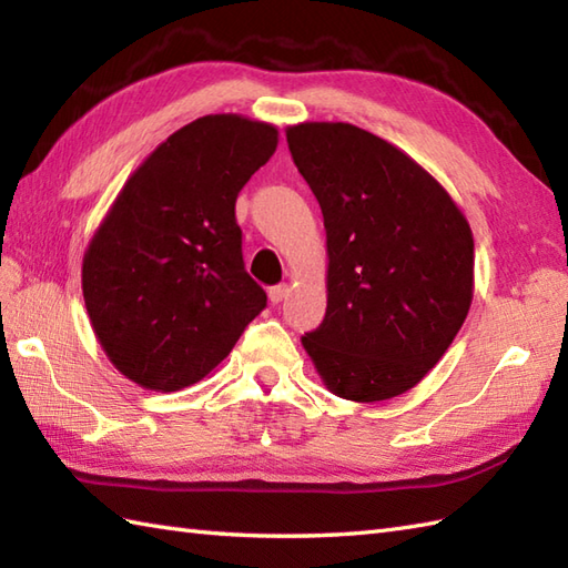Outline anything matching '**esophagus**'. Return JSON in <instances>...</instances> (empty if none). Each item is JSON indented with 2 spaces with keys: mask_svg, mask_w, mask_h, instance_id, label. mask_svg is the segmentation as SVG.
<instances>
[{
  "mask_svg": "<svg viewBox=\"0 0 568 568\" xmlns=\"http://www.w3.org/2000/svg\"><path fill=\"white\" fill-rule=\"evenodd\" d=\"M290 295V285H273L271 290H268V300L273 302V305H281V302L285 300Z\"/></svg>",
  "mask_w": 568,
  "mask_h": 568,
  "instance_id": "esophagus-1",
  "label": "esophagus"
}]
</instances>
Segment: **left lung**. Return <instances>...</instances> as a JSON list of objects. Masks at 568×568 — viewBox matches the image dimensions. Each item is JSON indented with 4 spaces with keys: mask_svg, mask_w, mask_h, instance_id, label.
<instances>
[{
    "mask_svg": "<svg viewBox=\"0 0 568 568\" xmlns=\"http://www.w3.org/2000/svg\"><path fill=\"white\" fill-rule=\"evenodd\" d=\"M326 230V314L302 346L326 389L385 402L416 387L463 328L474 240L424 166L351 123L285 130Z\"/></svg>",
    "mask_w": 568,
    "mask_h": 568,
    "instance_id": "obj_1",
    "label": "left lung"
}]
</instances>
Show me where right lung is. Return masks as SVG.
<instances>
[{"label":"right lung","instance_id":"right-lung-1","mask_svg":"<svg viewBox=\"0 0 568 568\" xmlns=\"http://www.w3.org/2000/svg\"><path fill=\"white\" fill-rule=\"evenodd\" d=\"M275 148L268 123L197 118L135 169L103 217L82 263L84 305L109 361L140 387L203 379L266 307L234 203Z\"/></svg>","mask_w":568,"mask_h":568}]
</instances>
